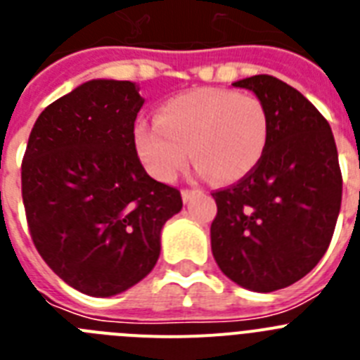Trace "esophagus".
I'll list each match as a JSON object with an SVG mask.
<instances>
[{"mask_svg": "<svg viewBox=\"0 0 360 360\" xmlns=\"http://www.w3.org/2000/svg\"><path fill=\"white\" fill-rule=\"evenodd\" d=\"M198 193H200L198 189H187L186 187V189H182V200L184 202H189V200L195 195H198Z\"/></svg>", "mask_w": 360, "mask_h": 360, "instance_id": "obj_1", "label": "esophagus"}]
</instances>
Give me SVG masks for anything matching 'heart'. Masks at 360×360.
Listing matches in <instances>:
<instances>
[{"mask_svg": "<svg viewBox=\"0 0 360 360\" xmlns=\"http://www.w3.org/2000/svg\"><path fill=\"white\" fill-rule=\"evenodd\" d=\"M270 139L265 104L254 95L198 88L165 101L157 120L135 126V144L149 173L171 182L191 157L202 176L234 184L263 160Z\"/></svg>", "mask_w": 360, "mask_h": 360, "instance_id": "b5f03b06", "label": "heart"}]
</instances>
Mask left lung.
Wrapping results in <instances>:
<instances>
[{"label": "left lung", "mask_w": 360, "mask_h": 360, "mask_svg": "<svg viewBox=\"0 0 360 360\" xmlns=\"http://www.w3.org/2000/svg\"><path fill=\"white\" fill-rule=\"evenodd\" d=\"M232 86L256 94L270 120L256 169L212 193L211 249L229 279L254 292L290 287L319 263L341 209L342 174L328 120L272 75Z\"/></svg>", "instance_id": "left-lung-1"}]
</instances>
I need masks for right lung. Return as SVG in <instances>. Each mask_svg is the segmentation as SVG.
Returning a JSON list of instances; mask_svg holds the SVG:
<instances>
[{
  "label": "right lung",
  "instance_id": "1",
  "mask_svg": "<svg viewBox=\"0 0 360 360\" xmlns=\"http://www.w3.org/2000/svg\"><path fill=\"white\" fill-rule=\"evenodd\" d=\"M142 101L129 81H88L44 108L21 164L28 231L44 263L82 294L110 297L149 274L182 209L135 148Z\"/></svg>",
  "mask_w": 360,
  "mask_h": 360
}]
</instances>
